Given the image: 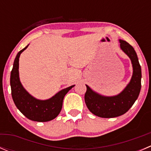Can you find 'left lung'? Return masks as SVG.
<instances>
[{
  "label": "left lung",
  "mask_w": 151,
  "mask_h": 151,
  "mask_svg": "<svg viewBox=\"0 0 151 151\" xmlns=\"http://www.w3.org/2000/svg\"><path fill=\"white\" fill-rule=\"evenodd\" d=\"M120 47L132 61L133 74L129 84L119 94L112 96L101 95L86 85L85 101L93 115L100 118H110L121 116L132 106L139 96L141 89L142 71L134 49L128 42L120 39Z\"/></svg>",
  "instance_id": "1"
}]
</instances>
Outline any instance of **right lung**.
I'll return each mask as SVG.
<instances>
[{
    "mask_svg": "<svg viewBox=\"0 0 151 151\" xmlns=\"http://www.w3.org/2000/svg\"><path fill=\"white\" fill-rule=\"evenodd\" d=\"M28 45L17 53L14 61L10 77L12 99L17 109L28 119L37 122H47L52 121L59 115L64 96L74 85L61 90L46 100L37 99L30 95L22 86L19 76V56Z\"/></svg>",
    "mask_w": 151,
    "mask_h": 151,
    "instance_id": "add662e5",
    "label": "right lung"
}]
</instances>
